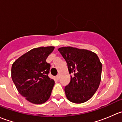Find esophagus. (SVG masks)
Masks as SVG:
<instances>
[{
  "label": "esophagus",
  "instance_id": "obj_1",
  "mask_svg": "<svg viewBox=\"0 0 122 122\" xmlns=\"http://www.w3.org/2000/svg\"><path fill=\"white\" fill-rule=\"evenodd\" d=\"M55 78H56V80H59V78H60V76H59V75L56 76V77H55Z\"/></svg>",
  "mask_w": 122,
  "mask_h": 122
}]
</instances>
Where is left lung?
<instances>
[{"mask_svg":"<svg viewBox=\"0 0 122 122\" xmlns=\"http://www.w3.org/2000/svg\"><path fill=\"white\" fill-rule=\"evenodd\" d=\"M68 66L71 81L65 87L67 99L74 103L90 100L99 88L102 78V64L94 52L72 46L58 49Z\"/></svg>","mask_w":122,"mask_h":122,"instance_id":"8db88e82","label":"left lung"}]
</instances>
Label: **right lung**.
Wrapping results in <instances>:
<instances>
[{
  "mask_svg": "<svg viewBox=\"0 0 122 122\" xmlns=\"http://www.w3.org/2000/svg\"><path fill=\"white\" fill-rule=\"evenodd\" d=\"M54 48H35L18 58L12 66L11 77L18 92L33 104L45 103L51 96L55 81L48 76L51 66L46 60Z\"/></svg>",
  "mask_w": 122,
  "mask_h": 122,
  "instance_id": "obj_1",
  "label": "right lung"
}]
</instances>
